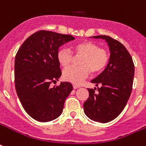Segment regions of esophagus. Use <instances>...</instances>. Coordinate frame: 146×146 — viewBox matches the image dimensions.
<instances>
[{"label":"esophagus","instance_id":"34e87169","mask_svg":"<svg viewBox=\"0 0 146 146\" xmlns=\"http://www.w3.org/2000/svg\"><path fill=\"white\" fill-rule=\"evenodd\" d=\"M79 88H80V87L78 86H76V85H73V89H79Z\"/></svg>","mask_w":146,"mask_h":146}]
</instances>
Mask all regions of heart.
I'll return each mask as SVG.
<instances>
[{"instance_id": "heart-1", "label": "heart", "mask_w": 146, "mask_h": 146, "mask_svg": "<svg viewBox=\"0 0 146 146\" xmlns=\"http://www.w3.org/2000/svg\"><path fill=\"white\" fill-rule=\"evenodd\" d=\"M76 55L82 57L80 67L70 66L63 72L64 80L73 84H80L88 77L89 72L98 73L103 70L109 61V53L98 44L92 42H82L73 45ZM73 54L66 48H61L57 53V60L63 67H67L73 61Z\"/></svg>"}]
</instances>
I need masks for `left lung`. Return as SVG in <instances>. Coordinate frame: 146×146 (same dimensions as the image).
<instances>
[{"mask_svg":"<svg viewBox=\"0 0 146 146\" xmlns=\"http://www.w3.org/2000/svg\"><path fill=\"white\" fill-rule=\"evenodd\" d=\"M106 41L110 58L106 68L92 80L98 92L88 89L89 96L83 104L86 115L101 123L110 122L124 109L130 96L134 77V64L127 48L120 42L107 35L92 36Z\"/></svg>","mask_w":146,"mask_h":146,"instance_id":"obj_1","label":"left lung"}]
</instances>
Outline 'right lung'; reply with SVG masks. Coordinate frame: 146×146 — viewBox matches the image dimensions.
<instances>
[{
	"label": "right lung",
	"instance_id": "add662e5",
	"mask_svg": "<svg viewBox=\"0 0 146 146\" xmlns=\"http://www.w3.org/2000/svg\"><path fill=\"white\" fill-rule=\"evenodd\" d=\"M75 39L70 35L42 30L30 35L15 57V88L26 113L40 122H48L63 112L65 100L73 86L61 82L50 86L61 76L58 49Z\"/></svg>",
	"mask_w": 146,
	"mask_h": 146
}]
</instances>
